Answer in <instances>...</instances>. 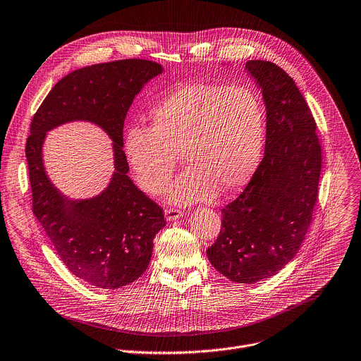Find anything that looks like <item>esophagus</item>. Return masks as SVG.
Masks as SVG:
<instances>
[{"mask_svg": "<svg viewBox=\"0 0 361 361\" xmlns=\"http://www.w3.org/2000/svg\"><path fill=\"white\" fill-rule=\"evenodd\" d=\"M164 215H166L167 221H176V219L183 216V211L177 209V208H166Z\"/></svg>", "mask_w": 361, "mask_h": 361, "instance_id": "esophagus-1", "label": "esophagus"}]
</instances>
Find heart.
<instances>
[{"label": "heart", "mask_w": 361, "mask_h": 361, "mask_svg": "<svg viewBox=\"0 0 361 361\" xmlns=\"http://www.w3.org/2000/svg\"><path fill=\"white\" fill-rule=\"evenodd\" d=\"M149 120V129L128 132L125 156L137 185L157 195L169 187L181 154L188 169L169 191L176 204L238 191L261 159L265 107L248 86L184 85L156 103Z\"/></svg>", "instance_id": "obj_1"}]
</instances>
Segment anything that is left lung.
<instances>
[{
  "mask_svg": "<svg viewBox=\"0 0 361 361\" xmlns=\"http://www.w3.org/2000/svg\"><path fill=\"white\" fill-rule=\"evenodd\" d=\"M267 109L265 156L207 250L212 267L236 283L276 275L298 254L317 201L322 147L312 111L276 63L248 61Z\"/></svg>",
  "mask_w": 361,
  "mask_h": 361,
  "instance_id": "8db88e82",
  "label": "left lung"
}]
</instances>
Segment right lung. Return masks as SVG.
Masks as SVG:
<instances>
[{"mask_svg":"<svg viewBox=\"0 0 361 361\" xmlns=\"http://www.w3.org/2000/svg\"><path fill=\"white\" fill-rule=\"evenodd\" d=\"M160 63L122 59L71 72L48 93L31 123L25 154L32 211L58 257L78 278L102 289L135 282L147 269L164 214L128 176L123 125L142 87L160 75ZM86 119L114 142L115 173L99 196L69 200L50 183L42 161L46 133L56 126Z\"/></svg>","mask_w":361,"mask_h":361,"instance_id":"right-lung-1","label":"right lung"}]
</instances>
